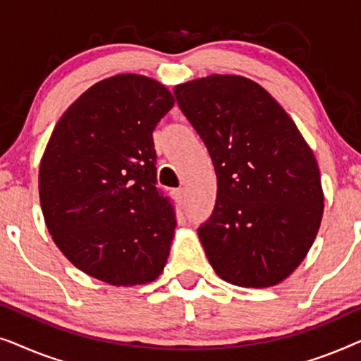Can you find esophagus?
<instances>
[{
  "instance_id": "34e87169",
  "label": "esophagus",
  "mask_w": 361,
  "mask_h": 361,
  "mask_svg": "<svg viewBox=\"0 0 361 361\" xmlns=\"http://www.w3.org/2000/svg\"><path fill=\"white\" fill-rule=\"evenodd\" d=\"M174 195H176V199H177V202H179V204H182V202H184V199H185V192H184V189H177V190H174Z\"/></svg>"
}]
</instances>
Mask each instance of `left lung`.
I'll use <instances>...</instances> for the list:
<instances>
[{
  "label": "left lung",
  "mask_w": 361,
  "mask_h": 361,
  "mask_svg": "<svg viewBox=\"0 0 361 361\" xmlns=\"http://www.w3.org/2000/svg\"><path fill=\"white\" fill-rule=\"evenodd\" d=\"M174 95L215 167V209L197 230L209 263L241 288L279 284L302 263L322 221L312 149L284 108L246 77L214 73L176 85Z\"/></svg>",
  "instance_id": "obj_1"
}]
</instances>
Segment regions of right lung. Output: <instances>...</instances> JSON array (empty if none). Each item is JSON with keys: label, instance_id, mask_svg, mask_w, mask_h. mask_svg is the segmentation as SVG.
Returning a JSON list of instances; mask_svg holds the SVG:
<instances>
[{"label": "right lung", "instance_id": "add662e5", "mask_svg": "<svg viewBox=\"0 0 361 361\" xmlns=\"http://www.w3.org/2000/svg\"><path fill=\"white\" fill-rule=\"evenodd\" d=\"M174 106L154 78L120 73L83 92L54 128L39 167L49 233L83 273L111 286L159 278L176 230L156 187L152 131Z\"/></svg>", "mask_w": 361, "mask_h": 361}]
</instances>
